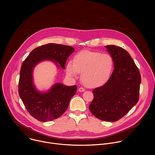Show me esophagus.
Returning <instances> with one entry per match:
<instances>
[{
    "label": "esophagus",
    "mask_w": 155,
    "mask_h": 155,
    "mask_svg": "<svg viewBox=\"0 0 155 155\" xmlns=\"http://www.w3.org/2000/svg\"><path fill=\"white\" fill-rule=\"evenodd\" d=\"M78 91H80V92H83V91H85V90L84 89V88H83V87H79L78 89Z\"/></svg>",
    "instance_id": "esophagus-1"
}]
</instances>
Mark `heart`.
<instances>
[{"label": "heart", "mask_w": 155, "mask_h": 155, "mask_svg": "<svg viewBox=\"0 0 155 155\" xmlns=\"http://www.w3.org/2000/svg\"><path fill=\"white\" fill-rule=\"evenodd\" d=\"M114 67L112 58L108 54L82 51L70 61L66 66V72L75 77L81 72V79L87 87H96L105 84L111 75Z\"/></svg>", "instance_id": "heart-1"}]
</instances>
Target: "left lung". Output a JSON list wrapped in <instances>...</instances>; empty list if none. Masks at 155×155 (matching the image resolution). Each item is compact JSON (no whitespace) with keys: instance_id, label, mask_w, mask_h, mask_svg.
Returning a JSON list of instances; mask_svg holds the SVG:
<instances>
[{"instance_id":"1","label":"left lung","mask_w":155,"mask_h":155,"mask_svg":"<svg viewBox=\"0 0 155 155\" xmlns=\"http://www.w3.org/2000/svg\"><path fill=\"white\" fill-rule=\"evenodd\" d=\"M114 63L108 80L93 91L94 99L89 106L98 119L110 122L123 117L138 102L141 77L129 53L121 47L106 46Z\"/></svg>"}]
</instances>
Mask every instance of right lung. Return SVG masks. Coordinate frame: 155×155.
Wrapping results in <instances>:
<instances>
[{
	"label": "right lung",
	"mask_w": 155,
	"mask_h": 155,
	"mask_svg": "<svg viewBox=\"0 0 155 155\" xmlns=\"http://www.w3.org/2000/svg\"><path fill=\"white\" fill-rule=\"evenodd\" d=\"M74 51L71 46L48 43L34 49L21 65L18 84L19 95L29 114L38 121L45 122L60 117L67 110L77 86L54 84L46 93L38 91L33 83L32 72L38 62L50 60L58 62L64 69L66 61Z\"/></svg>",
	"instance_id": "1"
}]
</instances>
